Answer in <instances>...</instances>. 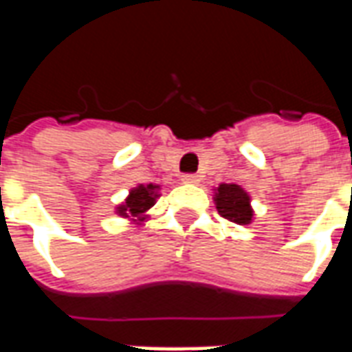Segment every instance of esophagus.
I'll use <instances>...</instances> for the list:
<instances>
[{"label": "esophagus", "instance_id": "esophagus-1", "mask_svg": "<svg viewBox=\"0 0 352 352\" xmlns=\"http://www.w3.org/2000/svg\"><path fill=\"white\" fill-rule=\"evenodd\" d=\"M181 181L186 184H198L199 183V175H194V173H184L183 177H181Z\"/></svg>", "mask_w": 352, "mask_h": 352}]
</instances>
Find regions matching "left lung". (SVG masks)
I'll return each mask as SVG.
<instances>
[{
	"label": "left lung",
	"mask_w": 352,
	"mask_h": 352,
	"mask_svg": "<svg viewBox=\"0 0 352 352\" xmlns=\"http://www.w3.org/2000/svg\"><path fill=\"white\" fill-rule=\"evenodd\" d=\"M217 211L221 217L236 224H249L252 221L251 198L237 184H221L214 194Z\"/></svg>",
	"instance_id": "1"
}]
</instances>
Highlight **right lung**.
Segmentation results:
<instances>
[{
    "label": "right lung",
    "mask_w": 352,
    "mask_h": 352,
    "mask_svg": "<svg viewBox=\"0 0 352 352\" xmlns=\"http://www.w3.org/2000/svg\"><path fill=\"white\" fill-rule=\"evenodd\" d=\"M156 190H158V186H154V184H146V186L141 184L138 188H133L128 199L118 207V214H122V217H138L139 221H143V213H146L154 206V199L158 196Z\"/></svg>",
    "instance_id": "obj_1"
}]
</instances>
